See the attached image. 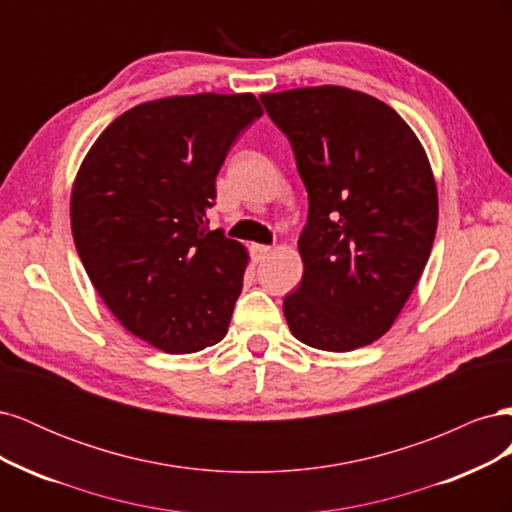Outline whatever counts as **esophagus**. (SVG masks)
<instances>
[{"label":"esophagus","instance_id":"1","mask_svg":"<svg viewBox=\"0 0 512 512\" xmlns=\"http://www.w3.org/2000/svg\"><path fill=\"white\" fill-rule=\"evenodd\" d=\"M269 254H271V247H269V245H260V243H254V245H252V256H254L256 262L265 260Z\"/></svg>","mask_w":512,"mask_h":512}]
</instances>
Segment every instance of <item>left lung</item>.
Here are the masks:
<instances>
[{"label": "left lung", "mask_w": 512, "mask_h": 512, "mask_svg": "<svg viewBox=\"0 0 512 512\" xmlns=\"http://www.w3.org/2000/svg\"><path fill=\"white\" fill-rule=\"evenodd\" d=\"M309 196L303 280L284 299L299 342L329 352L374 344L423 275L438 228L425 147L389 104L318 85L262 94Z\"/></svg>", "instance_id": "obj_1"}]
</instances>
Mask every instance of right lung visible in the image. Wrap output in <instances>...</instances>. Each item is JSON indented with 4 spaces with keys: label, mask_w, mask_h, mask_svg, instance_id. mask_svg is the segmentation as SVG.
<instances>
[{
    "label": "right lung",
    "mask_w": 512,
    "mask_h": 512,
    "mask_svg": "<svg viewBox=\"0 0 512 512\" xmlns=\"http://www.w3.org/2000/svg\"><path fill=\"white\" fill-rule=\"evenodd\" d=\"M262 115L252 94L143 102L91 145L70 194L76 252L132 335L190 354L228 333L250 254L207 230L215 177L239 132Z\"/></svg>",
    "instance_id": "obj_1"
}]
</instances>
